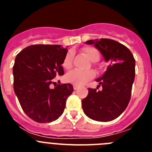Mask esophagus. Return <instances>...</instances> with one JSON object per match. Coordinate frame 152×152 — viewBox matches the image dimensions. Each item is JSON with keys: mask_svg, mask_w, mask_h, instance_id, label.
<instances>
[{"mask_svg": "<svg viewBox=\"0 0 152 152\" xmlns=\"http://www.w3.org/2000/svg\"><path fill=\"white\" fill-rule=\"evenodd\" d=\"M73 88L75 91H76V90L77 89V85H73Z\"/></svg>", "mask_w": 152, "mask_h": 152, "instance_id": "34e87169", "label": "esophagus"}]
</instances>
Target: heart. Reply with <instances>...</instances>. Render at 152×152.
Instances as JSON below:
<instances>
[{
  "label": "heart",
  "instance_id": "obj_1",
  "mask_svg": "<svg viewBox=\"0 0 152 152\" xmlns=\"http://www.w3.org/2000/svg\"><path fill=\"white\" fill-rule=\"evenodd\" d=\"M83 52L87 57L92 61H96L100 58V53L95 48L85 47L82 49ZM72 58L73 54L72 52H68L64 56L62 61V66L65 69H70L72 66ZM95 76L94 72L93 71H80L78 69H74L70 71L65 75V80L67 82L73 84L75 85H83L88 80L94 78Z\"/></svg>",
  "mask_w": 152,
  "mask_h": 152
}]
</instances>
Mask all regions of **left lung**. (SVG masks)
<instances>
[{
	"instance_id": "obj_1",
	"label": "left lung",
	"mask_w": 152,
	"mask_h": 152,
	"mask_svg": "<svg viewBox=\"0 0 152 152\" xmlns=\"http://www.w3.org/2000/svg\"><path fill=\"white\" fill-rule=\"evenodd\" d=\"M94 45L109 62L107 71L96 81L102 91L88 88L83 99L82 108L87 116L99 122L116 119L124 112L131 98L135 80V60L129 49L118 42L109 39H91L85 42Z\"/></svg>"
}]
</instances>
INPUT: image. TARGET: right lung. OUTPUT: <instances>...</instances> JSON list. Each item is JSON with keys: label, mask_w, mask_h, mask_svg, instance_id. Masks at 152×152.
Segmentation results:
<instances>
[{"label": "right lung", "mask_w": 152, "mask_h": 152, "mask_svg": "<svg viewBox=\"0 0 152 152\" xmlns=\"http://www.w3.org/2000/svg\"><path fill=\"white\" fill-rule=\"evenodd\" d=\"M67 49L60 45H32L16 56L13 90L24 113L37 123L55 121L62 115L73 92L71 84L50 88L52 79L64 75L62 61Z\"/></svg>", "instance_id": "add662e5"}]
</instances>
